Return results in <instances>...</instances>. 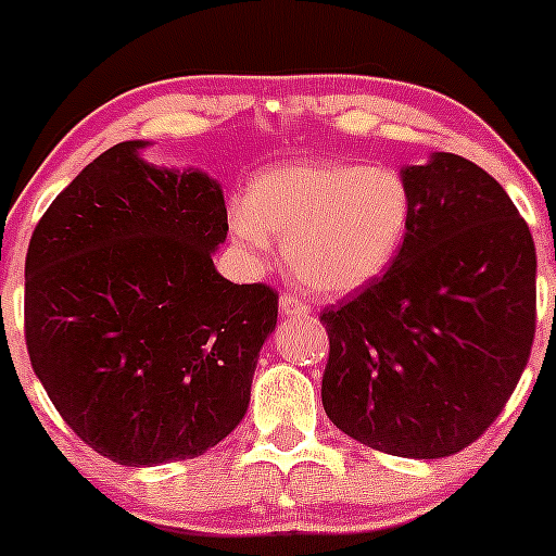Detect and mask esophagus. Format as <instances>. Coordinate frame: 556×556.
I'll return each instance as SVG.
<instances>
[{
    "instance_id": "1",
    "label": "esophagus",
    "mask_w": 556,
    "mask_h": 556,
    "mask_svg": "<svg viewBox=\"0 0 556 556\" xmlns=\"http://www.w3.org/2000/svg\"><path fill=\"white\" fill-rule=\"evenodd\" d=\"M280 313H283L286 318H307L313 309H309V304L304 302L302 296L286 291V294H280Z\"/></svg>"
}]
</instances>
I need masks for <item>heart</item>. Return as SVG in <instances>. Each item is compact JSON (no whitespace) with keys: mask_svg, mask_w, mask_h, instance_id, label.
<instances>
[{"mask_svg":"<svg viewBox=\"0 0 556 556\" xmlns=\"http://www.w3.org/2000/svg\"><path fill=\"white\" fill-rule=\"evenodd\" d=\"M414 223L410 185L390 166L286 161L262 169L230 232L252 256L283 241L286 267L307 289L348 296L384 276Z\"/></svg>","mask_w":556,"mask_h":556,"instance_id":"heart-1","label":"heart"}]
</instances>
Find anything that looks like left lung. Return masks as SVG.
Instances as JSON below:
<instances>
[{"instance_id":"obj_1","label":"left lung","mask_w":556,"mask_h":556,"mask_svg":"<svg viewBox=\"0 0 556 556\" xmlns=\"http://www.w3.org/2000/svg\"><path fill=\"white\" fill-rule=\"evenodd\" d=\"M403 177L414 223L395 265L320 313L328 419L357 443L443 458L495 421L535 333V247L506 190L434 153Z\"/></svg>"}]
</instances>
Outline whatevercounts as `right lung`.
Masks as SVG:
<instances>
[{"mask_svg": "<svg viewBox=\"0 0 556 556\" xmlns=\"http://www.w3.org/2000/svg\"><path fill=\"white\" fill-rule=\"evenodd\" d=\"M118 142L41 214L26 254V348L63 421L127 467L195 458L243 419L278 291L230 283L223 188Z\"/></svg>", "mask_w": 556, "mask_h": 556, "instance_id": "1", "label": "right lung"}]
</instances>
